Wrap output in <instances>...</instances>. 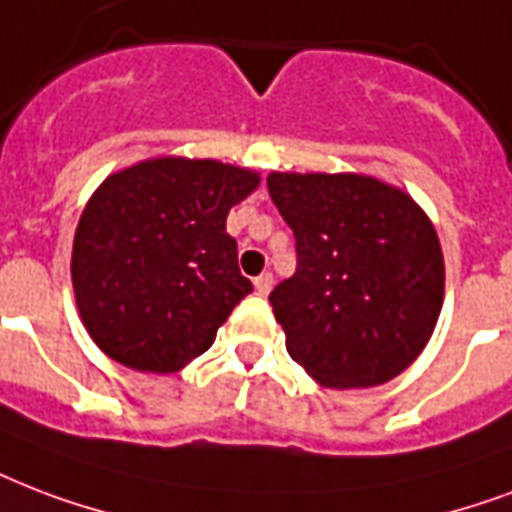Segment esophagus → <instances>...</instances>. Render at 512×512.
Listing matches in <instances>:
<instances>
[{
	"label": "esophagus",
	"instance_id": "34e87169",
	"mask_svg": "<svg viewBox=\"0 0 512 512\" xmlns=\"http://www.w3.org/2000/svg\"><path fill=\"white\" fill-rule=\"evenodd\" d=\"M271 287H273V273H260V276H257L255 279V290H257V295H268V292H271Z\"/></svg>",
	"mask_w": 512,
	"mask_h": 512
}]
</instances>
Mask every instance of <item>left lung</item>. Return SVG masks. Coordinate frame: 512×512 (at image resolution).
<instances>
[{
  "instance_id": "1",
  "label": "left lung",
  "mask_w": 512,
  "mask_h": 512,
  "mask_svg": "<svg viewBox=\"0 0 512 512\" xmlns=\"http://www.w3.org/2000/svg\"><path fill=\"white\" fill-rule=\"evenodd\" d=\"M268 193L298 255L268 295L292 360L333 389L400 376L443 306V252L427 214L360 174H271Z\"/></svg>"
}]
</instances>
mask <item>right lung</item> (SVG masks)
<instances>
[{"label":"right lung","mask_w":512,"mask_h":512,"mask_svg":"<svg viewBox=\"0 0 512 512\" xmlns=\"http://www.w3.org/2000/svg\"><path fill=\"white\" fill-rule=\"evenodd\" d=\"M257 182L217 161L158 158L93 193L74 233L72 284L104 354L126 368L174 373L212 346L252 292L225 217Z\"/></svg>","instance_id":"1"}]
</instances>
